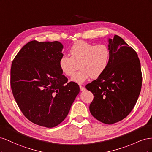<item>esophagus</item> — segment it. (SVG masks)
Wrapping results in <instances>:
<instances>
[{"label": "esophagus", "instance_id": "1", "mask_svg": "<svg viewBox=\"0 0 152 152\" xmlns=\"http://www.w3.org/2000/svg\"><path fill=\"white\" fill-rule=\"evenodd\" d=\"M79 87H80V91H85V90H86V88H85V87H84V86H82L80 85V86H79Z\"/></svg>", "mask_w": 152, "mask_h": 152}]
</instances>
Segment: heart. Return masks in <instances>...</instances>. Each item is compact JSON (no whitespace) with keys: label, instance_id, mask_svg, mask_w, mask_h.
<instances>
[{"label":"heart","instance_id":"b5f03b06","mask_svg":"<svg viewBox=\"0 0 152 152\" xmlns=\"http://www.w3.org/2000/svg\"><path fill=\"white\" fill-rule=\"evenodd\" d=\"M69 52L70 56L63 55L59 60V66L64 74L71 77L78 70L79 65L80 70L72 79L77 83H83L91 77H99L108 66L110 50L105 44L94 45L79 40L72 45Z\"/></svg>","mask_w":152,"mask_h":152}]
</instances>
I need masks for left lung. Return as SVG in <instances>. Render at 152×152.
Segmentation results:
<instances>
[{
    "label": "left lung",
    "mask_w": 152,
    "mask_h": 152,
    "mask_svg": "<svg viewBox=\"0 0 152 152\" xmlns=\"http://www.w3.org/2000/svg\"><path fill=\"white\" fill-rule=\"evenodd\" d=\"M110 58L107 70L86 86L94 95L90 112L106 124L121 121L131 113L138 99L142 85L139 58L121 37L109 39Z\"/></svg>",
    "instance_id": "1"
}]
</instances>
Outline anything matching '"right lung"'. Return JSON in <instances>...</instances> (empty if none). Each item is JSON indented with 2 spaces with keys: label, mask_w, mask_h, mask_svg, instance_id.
<instances>
[{
  "label": "right lung",
  "mask_w": 152,
  "mask_h": 152,
  "mask_svg": "<svg viewBox=\"0 0 152 152\" xmlns=\"http://www.w3.org/2000/svg\"><path fill=\"white\" fill-rule=\"evenodd\" d=\"M62 44L32 40L13 59L11 87L25 117L48 128L61 123L70 111L80 88L68 82L59 66Z\"/></svg>",
  "instance_id": "obj_1"
}]
</instances>
